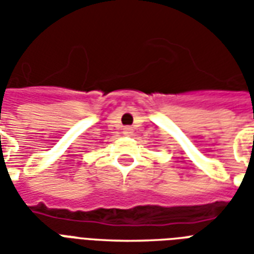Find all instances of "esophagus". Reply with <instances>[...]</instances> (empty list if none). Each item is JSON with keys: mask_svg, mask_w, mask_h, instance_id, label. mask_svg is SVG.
Masks as SVG:
<instances>
[{"mask_svg": "<svg viewBox=\"0 0 254 254\" xmlns=\"http://www.w3.org/2000/svg\"><path fill=\"white\" fill-rule=\"evenodd\" d=\"M132 133H133L132 127H125V129H124V134H127V136H129V134H132Z\"/></svg>", "mask_w": 254, "mask_h": 254, "instance_id": "obj_1", "label": "esophagus"}]
</instances>
